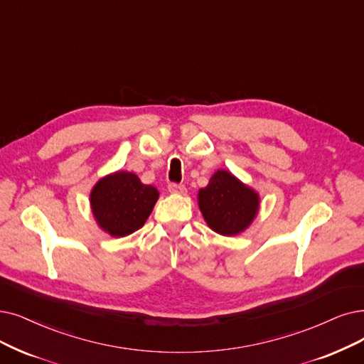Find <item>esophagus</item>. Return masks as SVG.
<instances>
[{
  "mask_svg": "<svg viewBox=\"0 0 364 364\" xmlns=\"http://www.w3.org/2000/svg\"><path fill=\"white\" fill-rule=\"evenodd\" d=\"M168 191H170V194H174V196H185L186 194V188L183 185L170 183L168 185Z\"/></svg>",
  "mask_w": 364,
  "mask_h": 364,
  "instance_id": "esophagus-1",
  "label": "esophagus"
}]
</instances>
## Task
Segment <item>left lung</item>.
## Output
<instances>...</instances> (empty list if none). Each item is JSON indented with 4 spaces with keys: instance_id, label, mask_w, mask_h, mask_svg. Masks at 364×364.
Wrapping results in <instances>:
<instances>
[{
    "instance_id": "obj_1",
    "label": "left lung",
    "mask_w": 364,
    "mask_h": 364,
    "mask_svg": "<svg viewBox=\"0 0 364 364\" xmlns=\"http://www.w3.org/2000/svg\"><path fill=\"white\" fill-rule=\"evenodd\" d=\"M197 200L208 227L221 236L240 235L259 210V194L228 170H216Z\"/></svg>"
}]
</instances>
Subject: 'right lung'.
<instances>
[{"instance_id": "obj_1", "label": "right lung", "mask_w": 364, "mask_h": 364, "mask_svg": "<svg viewBox=\"0 0 364 364\" xmlns=\"http://www.w3.org/2000/svg\"><path fill=\"white\" fill-rule=\"evenodd\" d=\"M159 193L125 170L106 174L92 186L91 212L97 225L112 237H125L141 228L154 210Z\"/></svg>"}]
</instances>
